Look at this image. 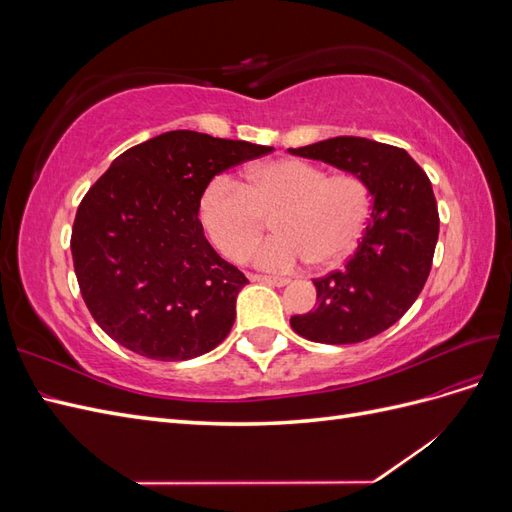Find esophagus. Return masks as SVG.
Returning a JSON list of instances; mask_svg holds the SVG:
<instances>
[{"label": "esophagus", "mask_w": 512, "mask_h": 512, "mask_svg": "<svg viewBox=\"0 0 512 512\" xmlns=\"http://www.w3.org/2000/svg\"><path fill=\"white\" fill-rule=\"evenodd\" d=\"M250 280L252 282H262V284H271V286H286L288 284L286 277H273V275H260V273H252Z\"/></svg>", "instance_id": "obj_1"}]
</instances>
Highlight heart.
<instances>
[{"mask_svg":"<svg viewBox=\"0 0 512 512\" xmlns=\"http://www.w3.org/2000/svg\"><path fill=\"white\" fill-rule=\"evenodd\" d=\"M369 211L371 192L359 175H327L322 166L294 158L258 164L241 183L213 177L198 200L200 226L228 260L245 258L271 218L275 237L252 254L269 271H292L307 260L337 265L361 241Z\"/></svg>","mask_w":512,"mask_h":512,"instance_id":"1","label":"heart"}]
</instances>
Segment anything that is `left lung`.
Segmentation results:
<instances>
[{"mask_svg": "<svg viewBox=\"0 0 512 512\" xmlns=\"http://www.w3.org/2000/svg\"><path fill=\"white\" fill-rule=\"evenodd\" d=\"M288 151L359 175L374 196L356 252L314 280L316 307L292 316L290 327L318 344L365 342L393 327L427 282L440 230L431 181L404 149L361 136Z\"/></svg>", "mask_w": 512, "mask_h": 512, "instance_id": "left-lung-1", "label": "left lung"}]
</instances>
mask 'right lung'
Listing matches in <instances>:
<instances>
[{
	"mask_svg": "<svg viewBox=\"0 0 512 512\" xmlns=\"http://www.w3.org/2000/svg\"><path fill=\"white\" fill-rule=\"evenodd\" d=\"M271 151L173 130L123 151L91 185L70 247L83 301L108 337L156 361L224 342L247 277L205 239L198 200L222 170Z\"/></svg>",
	"mask_w": 512,
	"mask_h": 512,
	"instance_id": "add662e5",
	"label": "right lung"
}]
</instances>
